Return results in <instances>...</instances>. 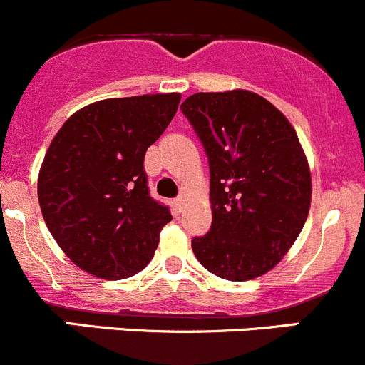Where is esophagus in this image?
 Listing matches in <instances>:
<instances>
[{
    "label": "esophagus",
    "instance_id": "esophagus-1",
    "mask_svg": "<svg viewBox=\"0 0 365 365\" xmlns=\"http://www.w3.org/2000/svg\"><path fill=\"white\" fill-rule=\"evenodd\" d=\"M184 204H186V195H179V197L174 198V205L178 207V211H182Z\"/></svg>",
    "mask_w": 365,
    "mask_h": 365
}]
</instances>
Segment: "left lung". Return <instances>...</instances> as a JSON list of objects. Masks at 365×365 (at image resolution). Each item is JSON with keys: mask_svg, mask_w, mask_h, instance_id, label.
Returning <instances> with one entry per match:
<instances>
[{"mask_svg": "<svg viewBox=\"0 0 365 365\" xmlns=\"http://www.w3.org/2000/svg\"><path fill=\"white\" fill-rule=\"evenodd\" d=\"M209 163L212 223L193 237L198 262L225 280L264 275L294 243L310 207V172L297 131L248 90L200 92L181 104Z\"/></svg>", "mask_w": 365, "mask_h": 365, "instance_id": "1", "label": "left lung"}]
</instances>
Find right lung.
Returning <instances> with one entry per match:
<instances>
[{
    "mask_svg": "<svg viewBox=\"0 0 365 365\" xmlns=\"http://www.w3.org/2000/svg\"><path fill=\"white\" fill-rule=\"evenodd\" d=\"M179 101V93L97 101L53 138L38 204L61 250L90 275L128 279L153 259L172 215L150 197L143 160Z\"/></svg>",
    "mask_w": 365,
    "mask_h": 365,
    "instance_id": "obj_1",
    "label": "right lung"
}]
</instances>
